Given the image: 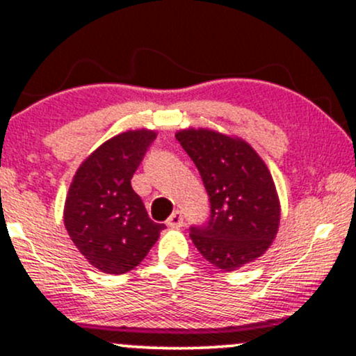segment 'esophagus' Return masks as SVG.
<instances>
[{"instance_id": "34e87169", "label": "esophagus", "mask_w": 356, "mask_h": 356, "mask_svg": "<svg viewBox=\"0 0 356 356\" xmlns=\"http://www.w3.org/2000/svg\"><path fill=\"white\" fill-rule=\"evenodd\" d=\"M165 225L169 226V228H181V226L184 225V218H182L181 211H174L169 216V220L165 221Z\"/></svg>"}]
</instances>
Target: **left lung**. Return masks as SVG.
<instances>
[{
    "instance_id": "left-lung-1",
    "label": "left lung",
    "mask_w": 356,
    "mask_h": 356,
    "mask_svg": "<svg viewBox=\"0 0 356 356\" xmlns=\"http://www.w3.org/2000/svg\"><path fill=\"white\" fill-rule=\"evenodd\" d=\"M175 138L196 163L209 196L208 222L191 228L199 253L228 272L264 255L279 232L280 202L260 155L245 140L208 128H187Z\"/></svg>"
}]
</instances>
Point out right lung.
Returning <instances> with one entry per match:
<instances>
[{
  "label": "right lung",
  "mask_w": 356,
  "mask_h": 356,
  "mask_svg": "<svg viewBox=\"0 0 356 356\" xmlns=\"http://www.w3.org/2000/svg\"><path fill=\"white\" fill-rule=\"evenodd\" d=\"M154 130H128L97 147L77 169L64 225L84 259L104 273L130 272L159 240L163 225L148 218L131 177L155 140Z\"/></svg>",
  "instance_id": "obj_1"
}]
</instances>
